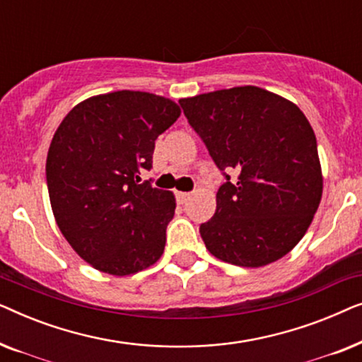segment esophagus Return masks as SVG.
<instances>
[{
	"instance_id": "esophagus-1",
	"label": "esophagus",
	"mask_w": 362,
	"mask_h": 362,
	"mask_svg": "<svg viewBox=\"0 0 362 362\" xmlns=\"http://www.w3.org/2000/svg\"><path fill=\"white\" fill-rule=\"evenodd\" d=\"M189 192H181V191H176V199L180 204H185V202L189 199Z\"/></svg>"
}]
</instances>
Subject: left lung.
Instances as JSON below:
<instances>
[{"instance_id": "1", "label": "left lung", "mask_w": 362, "mask_h": 362, "mask_svg": "<svg viewBox=\"0 0 362 362\" xmlns=\"http://www.w3.org/2000/svg\"><path fill=\"white\" fill-rule=\"evenodd\" d=\"M180 105L226 177L214 216L199 227L206 249L239 267L281 259L308 230L323 192L316 136L303 112L254 86L181 98Z\"/></svg>"}]
</instances>
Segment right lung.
Here are the masks:
<instances>
[{
	"mask_svg": "<svg viewBox=\"0 0 362 362\" xmlns=\"http://www.w3.org/2000/svg\"><path fill=\"white\" fill-rule=\"evenodd\" d=\"M180 107L148 92L87 98L64 118L49 146L46 180L59 229L97 270L136 274L160 259L175 216L171 191L140 175Z\"/></svg>",
	"mask_w": 362,
	"mask_h": 362,
	"instance_id": "obj_1",
	"label": "right lung"
}]
</instances>
